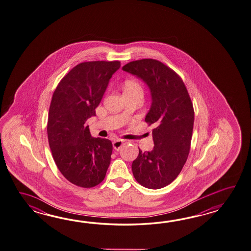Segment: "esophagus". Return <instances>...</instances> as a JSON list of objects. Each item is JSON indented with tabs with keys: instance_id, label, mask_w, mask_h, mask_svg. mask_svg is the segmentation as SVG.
<instances>
[{
	"instance_id": "obj_1",
	"label": "esophagus",
	"mask_w": 251,
	"mask_h": 251,
	"mask_svg": "<svg viewBox=\"0 0 251 251\" xmlns=\"http://www.w3.org/2000/svg\"><path fill=\"white\" fill-rule=\"evenodd\" d=\"M123 143H124V141L122 140V139H116V140H114V141L112 142L113 149H114L115 151H119V150L123 147Z\"/></svg>"
}]
</instances>
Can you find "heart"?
Returning <instances> with one entry per match:
<instances>
[{
  "label": "heart",
  "instance_id": "1",
  "mask_svg": "<svg viewBox=\"0 0 251 251\" xmlns=\"http://www.w3.org/2000/svg\"><path fill=\"white\" fill-rule=\"evenodd\" d=\"M124 92L125 95H134V94H142L143 95V87L139 81L133 79H128L124 82Z\"/></svg>",
  "mask_w": 251,
  "mask_h": 251
}]
</instances>
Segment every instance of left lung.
<instances>
[{"label": "left lung", "mask_w": 251, "mask_h": 251, "mask_svg": "<svg viewBox=\"0 0 251 251\" xmlns=\"http://www.w3.org/2000/svg\"><path fill=\"white\" fill-rule=\"evenodd\" d=\"M123 70L141 78L151 91L145 122L154 127V150H139L131 168L139 184L159 189L178 176L187 160L195 121L193 102L182 78L162 62L140 59L126 64Z\"/></svg>", "instance_id": "1"}]
</instances>
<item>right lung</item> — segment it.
I'll return each mask as SVG.
<instances>
[{
    "label": "right lung",
    "instance_id": "add662e5",
    "mask_svg": "<svg viewBox=\"0 0 251 251\" xmlns=\"http://www.w3.org/2000/svg\"><path fill=\"white\" fill-rule=\"evenodd\" d=\"M121 62H83L58 83L48 118V139L56 167L70 183L92 188L101 183L111 163V140L92 138L87 119L95 116L109 80Z\"/></svg>",
    "mask_w": 251,
    "mask_h": 251
}]
</instances>
